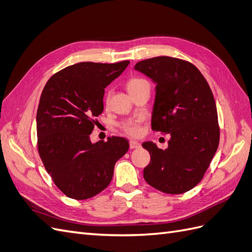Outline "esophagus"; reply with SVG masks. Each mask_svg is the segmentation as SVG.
<instances>
[{"mask_svg": "<svg viewBox=\"0 0 252 252\" xmlns=\"http://www.w3.org/2000/svg\"><path fill=\"white\" fill-rule=\"evenodd\" d=\"M129 147H130V149L140 148V147H141V144H140L139 142H136V141H133V140H131L130 142H129Z\"/></svg>", "mask_w": 252, "mask_h": 252, "instance_id": "1", "label": "esophagus"}]
</instances>
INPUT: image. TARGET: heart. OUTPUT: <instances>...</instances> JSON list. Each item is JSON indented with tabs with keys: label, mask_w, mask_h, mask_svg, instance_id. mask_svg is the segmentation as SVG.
Instances as JSON below:
<instances>
[{
	"label": "heart",
	"mask_w": 252,
	"mask_h": 252,
	"mask_svg": "<svg viewBox=\"0 0 252 252\" xmlns=\"http://www.w3.org/2000/svg\"><path fill=\"white\" fill-rule=\"evenodd\" d=\"M146 83V81L143 79H131L127 83V89L128 91H131L134 88L139 87L142 84ZM124 131L130 135H138L140 133V120H131L128 121L127 123L124 124Z\"/></svg>",
	"instance_id": "b5f03b06"
}]
</instances>
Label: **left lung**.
Returning <instances> with one entry per match:
<instances>
[{"mask_svg":"<svg viewBox=\"0 0 252 252\" xmlns=\"http://www.w3.org/2000/svg\"><path fill=\"white\" fill-rule=\"evenodd\" d=\"M134 69L156 84L152 129L170 134L165 150L150 141L142 144L151 157L144 179L162 192L184 193L199 184L219 146L212 91L200 70L180 59H147Z\"/></svg>","mask_w":252,"mask_h":252,"instance_id":"left-lung-1","label":"left lung"}]
</instances>
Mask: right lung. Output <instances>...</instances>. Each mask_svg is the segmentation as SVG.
Instances as JSON below:
<instances>
[{
  "label": "right lung",
  "mask_w": 252,
  "mask_h": 252,
  "mask_svg": "<svg viewBox=\"0 0 252 252\" xmlns=\"http://www.w3.org/2000/svg\"><path fill=\"white\" fill-rule=\"evenodd\" d=\"M129 61L114 64L82 62L53 74L36 112L37 148L58 188L74 200L100 193L111 182L114 164L129 149L121 136L90 141L94 118L104 110L105 88Z\"/></svg>",
  "instance_id": "right-lung-1"
}]
</instances>
